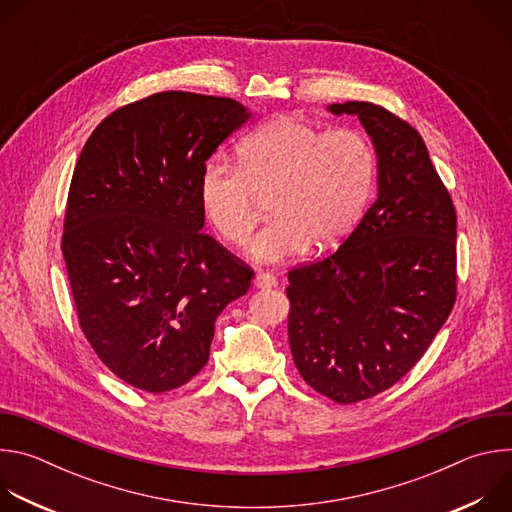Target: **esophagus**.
Returning <instances> with one entry per match:
<instances>
[{"instance_id":"obj_1","label":"esophagus","mask_w":512,"mask_h":512,"mask_svg":"<svg viewBox=\"0 0 512 512\" xmlns=\"http://www.w3.org/2000/svg\"><path fill=\"white\" fill-rule=\"evenodd\" d=\"M253 285H255L257 289H271V287L277 285V279H275L271 273H257Z\"/></svg>"}]
</instances>
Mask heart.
<instances>
[{
    "mask_svg": "<svg viewBox=\"0 0 512 512\" xmlns=\"http://www.w3.org/2000/svg\"><path fill=\"white\" fill-rule=\"evenodd\" d=\"M237 162L239 170L221 162L204 166L200 204L218 235L245 245L259 200L269 198L271 221L247 249L257 263L342 243L367 210L377 176V154L360 131H324L289 115L249 133L237 145Z\"/></svg>",
    "mask_w": 512,
    "mask_h": 512,
    "instance_id": "1",
    "label": "heart"
}]
</instances>
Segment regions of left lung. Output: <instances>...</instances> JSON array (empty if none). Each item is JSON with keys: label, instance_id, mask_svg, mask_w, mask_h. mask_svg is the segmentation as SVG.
I'll return each mask as SVG.
<instances>
[{"label": "left lung", "instance_id": "8db88e82", "mask_svg": "<svg viewBox=\"0 0 512 512\" xmlns=\"http://www.w3.org/2000/svg\"><path fill=\"white\" fill-rule=\"evenodd\" d=\"M377 154V198L326 259L289 271V348L304 381L336 403L405 377L456 298V210L421 135L387 109L346 101Z\"/></svg>", "mask_w": 512, "mask_h": 512}]
</instances>
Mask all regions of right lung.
Instances as JSON below:
<instances>
[{"label":"right lung","mask_w":512,"mask_h":512,"mask_svg":"<svg viewBox=\"0 0 512 512\" xmlns=\"http://www.w3.org/2000/svg\"><path fill=\"white\" fill-rule=\"evenodd\" d=\"M253 117L245 105L182 91L117 109L72 174L62 255L81 328L125 383L164 393L208 362L214 322L253 271L204 235L200 174Z\"/></svg>","instance_id":"add662e5"}]
</instances>
